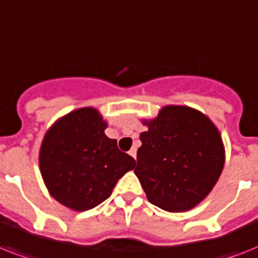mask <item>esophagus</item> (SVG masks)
I'll return each instance as SVG.
<instances>
[{"instance_id":"esophagus-1","label":"esophagus","mask_w":258,"mask_h":258,"mask_svg":"<svg viewBox=\"0 0 258 258\" xmlns=\"http://www.w3.org/2000/svg\"><path fill=\"white\" fill-rule=\"evenodd\" d=\"M128 154L130 155H131V157L133 158H137V149H135V147H133V149L130 150L128 151Z\"/></svg>"}]
</instances>
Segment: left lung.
<instances>
[{"mask_svg": "<svg viewBox=\"0 0 258 258\" xmlns=\"http://www.w3.org/2000/svg\"><path fill=\"white\" fill-rule=\"evenodd\" d=\"M135 174L147 200L170 213L187 212L209 196L225 165L216 124L187 105H165L143 119Z\"/></svg>", "mask_w": 258, "mask_h": 258, "instance_id": "8db88e82", "label": "left lung"}]
</instances>
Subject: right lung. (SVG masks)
I'll return each instance as SVG.
<instances>
[{"instance_id": "obj_1", "label": "right lung", "mask_w": 258, "mask_h": 258, "mask_svg": "<svg viewBox=\"0 0 258 258\" xmlns=\"http://www.w3.org/2000/svg\"><path fill=\"white\" fill-rule=\"evenodd\" d=\"M107 125L99 109L83 107L57 119L44 135L40 172L50 196L71 210L101 204L135 167V159L105 135Z\"/></svg>"}]
</instances>
